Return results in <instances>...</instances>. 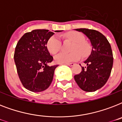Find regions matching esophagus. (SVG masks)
Here are the masks:
<instances>
[{
    "mask_svg": "<svg viewBox=\"0 0 122 122\" xmlns=\"http://www.w3.org/2000/svg\"><path fill=\"white\" fill-rule=\"evenodd\" d=\"M66 65H68V66H74L75 64L73 63H66Z\"/></svg>",
    "mask_w": 122,
    "mask_h": 122,
    "instance_id": "34e87169",
    "label": "esophagus"
}]
</instances>
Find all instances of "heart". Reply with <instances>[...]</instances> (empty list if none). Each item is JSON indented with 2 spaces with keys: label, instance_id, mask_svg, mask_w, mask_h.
Here are the masks:
<instances>
[{
  "label": "heart",
  "instance_id": "obj_1",
  "mask_svg": "<svg viewBox=\"0 0 122 122\" xmlns=\"http://www.w3.org/2000/svg\"><path fill=\"white\" fill-rule=\"evenodd\" d=\"M66 37L75 42L73 46L72 52H61L56 56L54 59L57 63H68L73 61H78L81 57H85L90 52V46L85 42V37L81 33L77 31H71L66 35ZM61 42L58 36L54 35L49 40L47 49L52 54H56L61 49Z\"/></svg>",
  "mask_w": 122,
  "mask_h": 122
}]
</instances>
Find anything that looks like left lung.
<instances>
[{
	"instance_id": "left-lung-1",
	"label": "left lung",
	"mask_w": 122,
	"mask_h": 122,
	"mask_svg": "<svg viewBox=\"0 0 122 122\" xmlns=\"http://www.w3.org/2000/svg\"><path fill=\"white\" fill-rule=\"evenodd\" d=\"M75 30L89 38L92 51L84 61L87 66H81V72L74 76L75 80L83 91L94 92L104 86L110 77L113 63L112 47L106 37L99 31L87 28Z\"/></svg>"
}]
</instances>
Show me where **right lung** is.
Here are the masks:
<instances>
[{
    "instance_id": "obj_1",
    "label": "right lung",
    "mask_w": 122,
    "mask_h": 122,
    "mask_svg": "<svg viewBox=\"0 0 122 122\" xmlns=\"http://www.w3.org/2000/svg\"><path fill=\"white\" fill-rule=\"evenodd\" d=\"M61 30L55 31L60 32ZM54 33L48 30H34L25 33L17 43L14 59L20 81L28 91L39 92L47 89L58 65L49 66L53 57L47 47Z\"/></svg>"
}]
</instances>
